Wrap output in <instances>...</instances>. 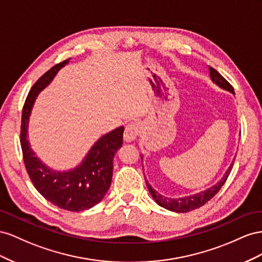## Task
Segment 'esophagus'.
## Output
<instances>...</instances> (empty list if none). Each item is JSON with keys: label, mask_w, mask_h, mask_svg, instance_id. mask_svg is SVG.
Listing matches in <instances>:
<instances>
[{"label": "esophagus", "mask_w": 262, "mask_h": 262, "mask_svg": "<svg viewBox=\"0 0 262 262\" xmlns=\"http://www.w3.org/2000/svg\"><path fill=\"white\" fill-rule=\"evenodd\" d=\"M139 132H140L139 123L132 122L129 124H127L125 127V132H124L125 141H127V143H132V141H134L137 138Z\"/></svg>", "instance_id": "esophagus-1"}]
</instances>
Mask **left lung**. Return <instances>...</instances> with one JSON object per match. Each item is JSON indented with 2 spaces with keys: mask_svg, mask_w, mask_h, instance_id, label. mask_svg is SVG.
<instances>
[{
  "mask_svg": "<svg viewBox=\"0 0 262 262\" xmlns=\"http://www.w3.org/2000/svg\"><path fill=\"white\" fill-rule=\"evenodd\" d=\"M208 69H210V77H211V80L213 81V83H215L221 89L225 90V91H228L230 93L235 94L233 86H231L228 83V82L225 80V78L222 77L217 71H216L214 68H212V67H208ZM141 160H143V156H141ZM234 161H235V158L233 159V161H231L230 166L225 171V173H224L223 178L217 183L214 184L213 186H211V188H208L204 191L195 193V194H192V195H188V196H183V198H167V196H163V195H161L159 192H157L150 184H149L146 177H145V181H146V184L148 186L149 192H150L151 196H152V199L155 200L157 204L160 205L163 208H166V210L171 211V212L186 213V212L196 210V208L203 206L205 203H207V202L215 195L216 193H217L221 190V188L224 185V183H225L226 180H227V178H228L230 171H231V168H233Z\"/></svg>",
  "mask_w": 262,
  "mask_h": 262,
  "instance_id": "8db88e82",
  "label": "left lung"
}]
</instances>
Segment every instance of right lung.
<instances>
[{"label": "right lung", "mask_w": 262, "mask_h": 262, "mask_svg": "<svg viewBox=\"0 0 262 262\" xmlns=\"http://www.w3.org/2000/svg\"><path fill=\"white\" fill-rule=\"evenodd\" d=\"M70 59L52 67L37 80L25 101L20 125V146L31 180L41 195L54 205L70 212L89 210L102 201L113 177V159L123 145L124 127L108 132L95 141L76 168L58 171L46 166L32 149L28 140V123L34 103L42 90L50 84L58 71Z\"/></svg>", "instance_id": "1"}]
</instances>
